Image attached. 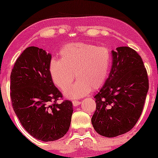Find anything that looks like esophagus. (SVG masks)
I'll return each instance as SVG.
<instances>
[{
  "label": "esophagus",
  "mask_w": 158,
  "mask_h": 158,
  "mask_svg": "<svg viewBox=\"0 0 158 158\" xmlns=\"http://www.w3.org/2000/svg\"><path fill=\"white\" fill-rule=\"evenodd\" d=\"M73 105L74 106H78L80 105V102L78 101V100H73Z\"/></svg>",
  "instance_id": "1"
}]
</instances>
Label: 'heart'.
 Masks as SVG:
<instances>
[{"instance_id": "1", "label": "heart", "mask_w": 158, "mask_h": 158, "mask_svg": "<svg viewBox=\"0 0 158 158\" xmlns=\"http://www.w3.org/2000/svg\"><path fill=\"white\" fill-rule=\"evenodd\" d=\"M60 60L52 59L49 72L53 83L62 90L76 77L78 80L64 93L68 98L86 95L92 89H97L107 80L112 63L111 50L87 43H72L60 51Z\"/></svg>"}]
</instances>
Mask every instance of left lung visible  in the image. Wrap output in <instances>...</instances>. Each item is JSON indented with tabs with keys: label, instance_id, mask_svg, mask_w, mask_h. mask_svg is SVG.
Wrapping results in <instances>:
<instances>
[{
	"label": "left lung",
	"instance_id": "1",
	"mask_svg": "<svg viewBox=\"0 0 158 158\" xmlns=\"http://www.w3.org/2000/svg\"><path fill=\"white\" fill-rule=\"evenodd\" d=\"M112 50L107 80L95 95L92 118L95 131L114 138L131 130L139 119L149 88L147 70L139 54L128 47Z\"/></svg>",
	"mask_w": 158,
	"mask_h": 158
}]
</instances>
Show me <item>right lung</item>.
<instances>
[{
  "label": "right lung",
  "instance_id": "add662e5",
  "mask_svg": "<svg viewBox=\"0 0 158 158\" xmlns=\"http://www.w3.org/2000/svg\"><path fill=\"white\" fill-rule=\"evenodd\" d=\"M51 55L36 47L24 49L17 59L10 74L13 109L22 126L33 138L52 141L69 130L73 103L64 100L54 85L49 72Z\"/></svg>",
  "mask_w": 158,
  "mask_h": 158
}]
</instances>
